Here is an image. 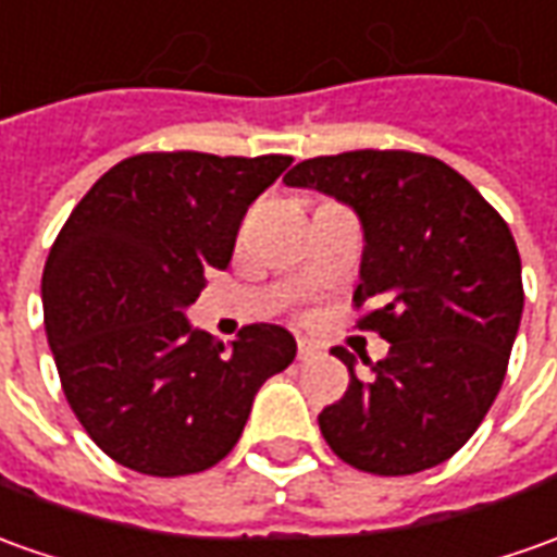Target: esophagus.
Instances as JSON below:
<instances>
[{"label":"esophagus","mask_w":557,"mask_h":557,"mask_svg":"<svg viewBox=\"0 0 557 557\" xmlns=\"http://www.w3.org/2000/svg\"><path fill=\"white\" fill-rule=\"evenodd\" d=\"M323 354V347L317 342H308V338H298V359H317Z\"/></svg>","instance_id":"esophagus-1"}]
</instances>
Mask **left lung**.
<instances>
[{
	"instance_id": "obj_1",
	"label": "left lung",
	"mask_w": 557,
	"mask_h": 557,
	"mask_svg": "<svg viewBox=\"0 0 557 557\" xmlns=\"http://www.w3.org/2000/svg\"><path fill=\"white\" fill-rule=\"evenodd\" d=\"M283 183L359 215L354 301H374L359 329L389 342L372 377H357L354 354L332 350L350 387L320 411L329 448L372 475L445 463L485 421L516 344L524 289L512 231L457 170L418 151L323 154Z\"/></svg>"
}]
</instances>
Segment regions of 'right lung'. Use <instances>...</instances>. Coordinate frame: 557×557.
<instances>
[{
    "instance_id": "add662e5",
    "label": "right lung",
    "mask_w": 557,
    "mask_h": 557,
    "mask_svg": "<svg viewBox=\"0 0 557 557\" xmlns=\"http://www.w3.org/2000/svg\"><path fill=\"white\" fill-rule=\"evenodd\" d=\"M289 154L146 151L103 173L57 234L41 274L45 332L75 418L115 463L191 475L237 445L252 399L295 359L283 326L225 347L195 329L207 271H225L249 203Z\"/></svg>"
}]
</instances>
